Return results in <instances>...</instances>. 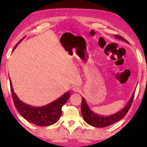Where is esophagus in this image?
Returning <instances> with one entry per match:
<instances>
[{"label":"esophagus","instance_id":"1","mask_svg":"<svg viewBox=\"0 0 147 147\" xmlns=\"http://www.w3.org/2000/svg\"><path fill=\"white\" fill-rule=\"evenodd\" d=\"M72 90H73L74 92H79V91H80V88L77 86H73V88H72Z\"/></svg>","mask_w":147,"mask_h":147}]
</instances>
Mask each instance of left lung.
<instances>
[{
	"instance_id": "left-lung-1",
	"label": "left lung",
	"mask_w": 147,
	"mask_h": 147,
	"mask_svg": "<svg viewBox=\"0 0 147 147\" xmlns=\"http://www.w3.org/2000/svg\"><path fill=\"white\" fill-rule=\"evenodd\" d=\"M115 37L128 43V41H126L125 38H124L121 36L116 34L115 35ZM134 95L135 92L133 93L132 96H131V98L130 99L128 104H126L124 109H122V110L119 111V112L109 116H102L95 113H94L93 111H91L90 108L88 107L85 99H84V97H82V107H81V111H82V117H83L84 120L86 121V122H87L88 124H90L91 126H95V127L104 128L106 127V126H110L111 124H113L115 122L120 120V119H122V118L126 115V114L127 113L129 109L131 108V104H132Z\"/></svg>"
}]
</instances>
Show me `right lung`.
<instances>
[{
    "mask_svg": "<svg viewBox=\"0 0 147 147\" xmlns=\"http://www.w3.org/2000/svg\"><path fill=\"white\" fill-rule=\"evenodd\" d=\"M24 38L25 36L18 42L15 48ZM9 82L13 102L18 112L27 121L37 126H50L57 122L62 114V106L65 104V103L70 97V92H67L59 98L47 105L41 107H34L25 104L24 102L20 100L14 92L10 79Z\"/></svg>",
    "mask_w": 147,
    "mask_h": 147,
    "instance_id": "1",
    "label": "right lung"
}]
</instances>
